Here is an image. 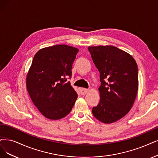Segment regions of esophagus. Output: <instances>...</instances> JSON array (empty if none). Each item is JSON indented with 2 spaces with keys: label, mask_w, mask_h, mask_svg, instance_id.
<instances>
[{
  "label": "esophagus",
  "mask_w": 158,
  "mask_h": 158,
  "mask_svg": "<svg viewBox=\"0 0 158 158\" xmlns=\"http://www.w3.org/2000/svg\"><path fill=\"white\" fill-rule=\"evenodd\" d=\"M79 90H80V92H81V94H82V95H85V94H86L87 92H88L89 89H85V88H80V89H79Z\"/></svg>",
  "instance_id": "obj_1"
}]
</instances>
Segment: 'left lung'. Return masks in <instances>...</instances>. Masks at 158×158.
<instances>
[{"label":"left lung","instance_id":"obj_1","mask_svg":"<svg viewBox=\"0 0 158 158\" xmlns=\"http://www.w3.org/2000/svg\"><path fill=\"white\" fill-rule=\"evenodd\" d=\"M92 60L100 72V100L92 114L100 122L118 121L130 111L138 91V68L133 56L113 45L90 46Z\"/></svg>","mask_w":158,"mask_h":158}]
</instances>
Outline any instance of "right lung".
I'll use <instances>...</instances> for the list:
<instances>
[{
    "label": "right lung",
    "mask_w": 158,
    "mask_h": 158,
    "mask_svg": "<svg viewBox=\"0 0 158 158\" xmlns=\"http://www.w3.org/2000/svg\"><path fill=\"white\" fill-rule=\"evenodd\" d=\"M79 49L56 45L40 49L27 75V89L33 103L45 117L59 120L71 111L77 94L70 82L72 64Z\"/></svg>",
    "instance_id": "obj_1"
}]
</instances>
